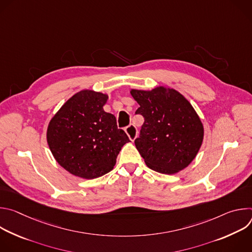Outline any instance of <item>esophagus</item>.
Masks as SVG:
<instances>
[{
  "label": "esophagus",
  "mask_w": 252,
  "mask_h": 252,
  "mask_svg": "<svg viewBox=\"0 0 252 252\" xmlns=\"http://www.w3.org/2000/svg\"><path fill=\"white\" fill-rule=\"evenodd\" d=\"M125 131L126 132V134L128 135V137L131 141H133L135 139V137L137 136V129L133 125H129L128 126H126L125 128Z\"/></svg>",
  "instance_id": "esophagus-1"
}]
</instances>
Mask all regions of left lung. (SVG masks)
<instances>
[{
    "label": "left lung",
    "instance_id": "obj_1",
    "mask_svg": "<svg viewBox=\"0 0 252 252\" xmlns=\"http://www.w3.org/2000/svg\"><path fill=\"white\" fill-rule=\"evenodd\" d=\"M145 123L134 145L153 170L174 174L196 157L203 140L202 123L190 102L177 91L158 87L131 90Z\"/></svg>",
    "mask_w": 252,
    "mask_h": 252
}]
</instances>
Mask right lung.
Listing matches in <instances>:
<instances>
[{"label":"right lung","mask_w":252,"mask_h":252,"mask_svg":"<svg viewBox=\"0 0 252 252\" xmlns=\"http://www.w3.org/2000/svg\"><path fill=\"white\" fill-rule=\"evenodd\" d=\"M107 94L84 90L68 98L51 120L47 140L61 166L76 176L93 179L110 172L120 151L129 141L105 113Z\"/></svg>","instance_id":"add662e5"}]
</instances>
